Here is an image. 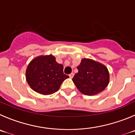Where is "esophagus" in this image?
<instances>
[{"label": "esophagus", "instance_id": "esophagus-1", "mask_svg": "<svg viewBox=\"0 0 135 135\" xmlns=\"http://www.w3.org/2000/svg\"><path fill=\"white\" fill-rule=\"evenodd\" d=\"M69 76H70V78H71V79L73 77V76H74V73H70V75H69Z\"/></svg>", "mask_w": 135, "mask_h": 135}]
</instances>
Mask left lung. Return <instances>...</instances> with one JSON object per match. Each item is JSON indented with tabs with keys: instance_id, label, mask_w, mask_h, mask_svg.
Returning <instances> with one entry per match:
<instances>
[{
	"instance_id": "1",
	"label": "left lung",
	"mask_w": 135,
	"mask_h": 135,
	"mask_svg": "<svg viewBox=\"0 0 135 135\" xmlns=\"http://www.w3.org/2000/svg\"><path fill=\"white\" fill-rule=\"evenodd\" d=\"M79 70L73 78L78 90L83 94L92 96L100 93L109 85V73L102 64L84 59L77 66Z\"/></svg>"
}]
</instances>
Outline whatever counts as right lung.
Wrapping results in <instances>:
<instances>
[{"mask_svg": "<svg viewBox=\"0 0 135 135\" xmlns=\"http://www.w3.org/2000/svg\"><path fill=\"white\" fill-rule=\"evenodd\" d=\"M68 78L63 73V66L57 63L51 55L35 58L26 71V81L31 89L45 95L58 91L62 83Z\"/></svg>", "mask_w": 135, "mask_h": 135, "instance_id": "1", "label": "right lung"}]
</instances>
